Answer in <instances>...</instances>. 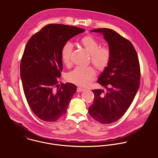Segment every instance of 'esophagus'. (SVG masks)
<instances>
[{
	"mask_svg": "<svg viewBox=\"0 0 158 158\" xmlns=\"http://www.w3.org/2000/svg\"><path fill=\"white\" fill-rule=\"evenodd\" d=\"M86 90L85 89H83V88H81V87H78L77 88V92H83V91H85V90Z\"/></svg>",
	"mask_w": 158,
	"mask_h": 158,
	"instance_id": "1",
	"label": "esophagus"
}]
</instances>
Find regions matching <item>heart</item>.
I'll return each mask as SVG.
<instances>
[{
	"instance_id": "heart-1",
	"label": "heart",
	"mask_w": 158,
	"mask_h": 158,
	"mask_svg": "<svg viewBox=\"0 0 158 158\" xmlns=\"http://www.w3.org/2000/svg\"><path fill=\"white\" fill-rule=\"evenodd\" d=\"M81 44L90 54V61L99 70H103L109 64L111 60L110 50L106 47H100L99 42L93 36L88 35L83 38ZM73 50L71 43H66L62 47L61 56L63 64L69 66L71 64L70 57ZM95 70L90 67L78 66L70 72L67 75L68 81L80 86H86L95 78Z\"/></svg>"
}]
</instances>
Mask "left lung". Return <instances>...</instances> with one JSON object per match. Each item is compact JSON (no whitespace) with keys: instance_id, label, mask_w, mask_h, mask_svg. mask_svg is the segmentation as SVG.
<instances>
[{"instance_id":"8db88e82","label":"left lung","mask_w":158,"mask_h":158,"mask_svg":"<svg viewBox=\"0 0 158 158\" xmlns=\"http://www.w3.org/2000/svg\"><path fill=\"white\" fill-rule=\"evenodd\" d=\"M90 31L103 35L109 45L111 60L97 80L106 90H92L94 99L89 114L101 123H111L126 113L139 89V59L131 43L114 30L103 28Z\"/></svg>"}]
</instances>
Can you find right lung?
Instances as JSON below:
<instances>
[{"instance_id": "1", "label": "right lung", "mask_w": 158, "mask_h": 158, "mask_svg": "<svg viewBox=\"0 0 158 158\" xmlns=\"http://www.w3.org/2000/svg\"><path fill=\"white\" fill-rule=\"evenodd\" d=\"M85 29L63 24L47 25L33 35L25 48L20 73L28 104L38 118L55 122L66 114L77 86L58 84L63 46Z\"/></svg>"}]
</instances>
